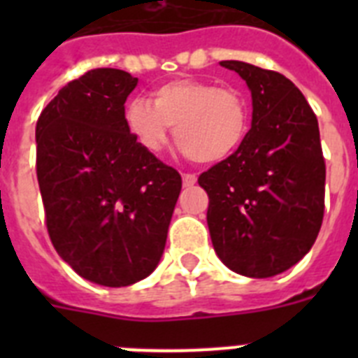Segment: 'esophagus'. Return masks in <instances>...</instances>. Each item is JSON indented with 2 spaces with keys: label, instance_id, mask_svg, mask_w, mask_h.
<instances>
[{
  "label": "esophagus",
  "instance_id": "esophagus-1",
  "mask_svg": "<svg viewBox=\"0 0 358 358\" xmlns=\"http://www.w3.org/2000/svg\"><path fill=\"white\" fill-rule=\"evenodd\" d=\"M197 182V176L195 173H182V185L194 186Z\"/></svg>",
  "mask_w": 358,
  "mask_h": 358
}]
</instances>
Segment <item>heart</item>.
I'll return each mask as SVG.
<instances>
[{
  "instance_id": "b5f03b06",
  "label": "heart",
  "mask_w": 358,
  "mask_h": 358,
  "mask_svg": "<svg viewBox=\"0 0 358 358\" xmlns=\"http://www.w3.org/2000/svg\"><path fill=\"white\" fill-rule=\"evenodd\" d=\"M134 140L150 154L169 141L170 127L185 154L199 163H217L243 143L249 131V107L233 87L179 78L152 91V106L136 98L125 109Z\"/></svg>"
}]
</instances>
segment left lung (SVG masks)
<instances>
[{
  "label": "left lung",
  "mask_w": 358,
  "mask_h": 358,
  "mask_svg": "<svg viewBox=\"0 0 358 358\" xmlns=\"http://www.w3.org/2000/svg\"><path fill=\"white\" fill-rule=\"evenodd\" d=\"M245 80L252 123L229 157L199 176L218 258L235 273L271 278L312 249L324 215L327 164L314 110L281 73L222 61Z\"/></svg>",
  "instance_id": "8db88e82"
}]
</instances>
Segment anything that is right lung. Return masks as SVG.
Wrapping results in <instances>:
<instances>
[{
  "label": "right lung",
  "mask_w": 358,
  "mask_h": 358,
  "mask_svg": "<svg viewBox=\"0 0 358 358\" xmlns=\"http://www.w3.org/2000/svg\"><path fill=\"white\" fill-rule=\"evenodd\" d=\"M131 73L96 68L66 84L37 120L46 229L85 280L127 287L157 267L181 176L140 147L125 123Z\"/></svg>",
  "instance_id": "1"
}]
</instances>
